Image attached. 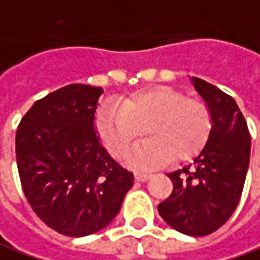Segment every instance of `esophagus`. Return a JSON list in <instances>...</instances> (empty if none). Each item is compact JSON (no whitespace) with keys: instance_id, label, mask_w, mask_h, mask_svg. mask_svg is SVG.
<instances>
[{"instance_id":"1","label":"esophagus","mask_w":260,"mask_h":260,"mask_svg":"<svg viewBox=\"0 0 260 260\" xmlns=\"http://www.w3.org/2000/svg\"><path fill=\"white\" fill-rule=\"evenodd\" d=\"M149 177H151L149 173H139V171L135 173V178H137L138 181H147Z\"/></svg>"}]
</instances>
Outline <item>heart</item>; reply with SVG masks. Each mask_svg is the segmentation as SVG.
I'll use <instances>...</instances> for the list:
<instances>
[{"instance_id": "obj_1", "label": "heart", "mask_w": 260, "mask_h": 260, "mask_svg": "<svg viewBox=\"0 0 260 260\" xmlns=\"http://www.w3.org/2000/svg\"><path fill=\"white\" fill-rule=\"evenodd\" d=\"M94 126L115 158L122 157L145 131L149 139L134 148L126 159L135 167H155L199 154L210 137L213 118L206 102L157 85L102 105Z\"/></svg>"}]
</instances>
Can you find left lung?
<instances>
[{
    "mask_svg": "<svg viewBox=\"0 0 260 260\" xmlns=\"http://www.w3.org/2000/svg\"><path fill=\"white\" fill-rule=\"evenodd\" d=\"M192 85L210 108V137L192 164L167 174L174 188L158 204V213L184 235L207 236L230 219L242 197L250 134L232 96L199 77H192Z\"/></svg>",
    "mask_w": 260,
    "mask_h": 260,
    "instance_id": "8db88e82",
    "label": "left lung"
}]
</instances>
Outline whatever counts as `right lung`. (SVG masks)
<instances>
[{
  "label": "right lung",
  "instance_id": "add662e5",
  "mask_svg": "<svg viewBox=\"0 0 260 260\" xmlns=\"http://www.w3.org/2000/svg\"><path fill=\"white\" fill-rule=\"evenodd\" d=\"M101 87L69 85L37 101L15 134L24 196L60 235L106 228L121 210L134 174L113 161L94 128Z\"/></svg>",
  "mask_w": 260,
  "mask_h": 260
}]
</instances>
